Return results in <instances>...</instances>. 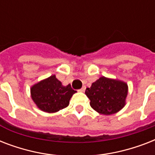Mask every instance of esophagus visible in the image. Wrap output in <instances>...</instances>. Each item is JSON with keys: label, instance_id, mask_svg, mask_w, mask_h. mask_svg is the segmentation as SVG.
Wrapping results in <instances>:
<instances>
[{"label": "esophagus", "instance_id": "1", "mask_svg": "<svg viewBox=\"0 0 155 155\" xmlns=\"http://www.w3.org/2000/svg\"><path fill=\"white\" fill-rule=\"evenodd\" d=\"M85 89H86V87H85V86H83L82 88H80V89L79 90V91H80V92H84Z\"/></svg>", "mask_w": 155, "mask_h": 155}]
</instances>
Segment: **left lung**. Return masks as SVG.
<instances>
[{"mask_svg":"<svg viewBox=\"0 0 155 155\" xmlns=\"http://www.w3.org/2000/svg\"><path fill=\"white\" fill-rule=\"evenodd\" d=\"M85 94L95 111L103 115H111L125 107L128 84L122 80L101 76L87 87Z\"/></svg>","mask_w":155,"mask_h":155,"instance_id":"8db88e82","label":"left lung"}]
</instances>
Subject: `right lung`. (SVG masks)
<instances>
[{
    "label": "right lung",
    "instance_id": "obj_1",
    "mask_svg": "<svg viewBox=\"0 0 155 155\" xmlns=\"http://www.w3.org/2000/svg\"><path fill=\"white\" fill-rule=\"evenodd\" d=\"M75 92L71 84H62L55 75L41 80L30 87L33 101L40 110L49 113H56L68 107Z\"/></svg>",
    "mask_w": 155,
    "mask_h": 155
}]
</instances>
